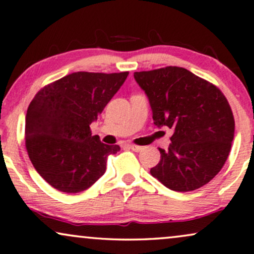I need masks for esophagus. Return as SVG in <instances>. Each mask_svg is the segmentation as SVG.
Instances as JSON below:
<instances>
[{"instance_id": "esophagus-1", "label": "esophagus", "mask_w": 254, "mask_h": 254, "mask_svg": "<svg viewBox=\"0 0 254 254\" xmlns=\"http://www.w3.org/2000/svg\"><path fill=\"white\" fill-rule=\"evenodd\" d=\"M127 146L129 147V148H131V150L134 151V152H140L141 150H143V147L138 146V145H134V144H127Z\"/></svg>"}]
</instances>
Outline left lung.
I'll use <instances>...</instances> for the list:
<instances>
[{
    "instance_id": "8db88e82",
    "label": "left lung",
    "mask_w": 254,
    "mask_h": 254,
    "mask_svg": "<svg viewBox=\"0 0 254 254\" xmlns=\"http://www.w3.org/2000/svg\"><path fill=\"white\" fill-rule=\"evenodd\" d=\"M153 123L173 129L152 177L175 191H190L212 180L225 164L235 134L228 100L217 87L182 67L136 72Z\"/></svg>"
}]
</instances>
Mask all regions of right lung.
<instances>
[{
    "label": "right lung",
    "instance_id": "add662e5",
    "mask_svg": "<svg viewBox=\"0 0 254 254\" xmlns=\"http://www.w3.org/2000/svg\"><path fill=\"white\" fill-rule=\"evenodd\" d=\"M129 72H76L39 90L25 116V145L38 174L53 188L79 192L107 170V157L121 150L92 136L96 122Z\"/></svg>",
    "mask_w": 254,
    "mask_h": 254
}]
</instances>
